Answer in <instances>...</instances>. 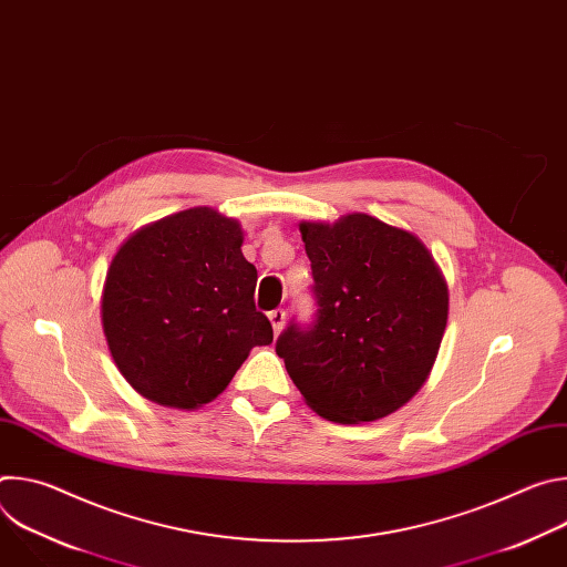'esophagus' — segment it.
Instances as JSON below:
<instances>
[{
    "label": "esophagus",
    "mask_w": 567,
    "mask_h": 567,
    "mask_svg": "<svg viewBox=\"0 0 567 567\" xmlns=\"http://www.w3.org/2000/svg\"><path fill=\"white\" fill-rule=\"evenodd\" d=\"M285 318H287L285 309H274V311H269V320H271V328H274L276 337H278L280 330L285 328Z\"/></svg>",
    "instance_id": "34e87169"
}]
</instances>
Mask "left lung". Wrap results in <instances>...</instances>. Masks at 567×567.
Returning a JSON list of instances; mask_svg holds the SVG:
<instances>
[{
    "mask_svg": "<svg viewBox=\"0 0 567 567\" xmlns=\"http://www.w3.org/2000/svg\"><path fill=\"white\" fill-rule=\"evenodd\" d=\"M318 318L276 346L307 406L330 422L388 417L422 390L435 365L449 285L424 241L365 213L300 221Z\"/></svg>",
    "mask_w": 567,
    "mask_h": 567,
    "instance_id": "obj_1",
    "label": "left lung"
}]
</instances>
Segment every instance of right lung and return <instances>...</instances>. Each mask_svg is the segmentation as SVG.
<instances>
[{
    "mask_svg": "<svg viewBox=\"0 0 567 567\" xmlns=\"http://www.w3.org/2000/svg\"><path fill=\"white\" fill-rule=\"evenodd\" d=\"M235 217L195 206L141 226L105 276L101 320L118 372L158 406L195 411L226 390L269 318Z\"/></svg>",
    "mask_w": 567,
    "mask_h": 567,
    "instance_id": "right-lung-1",
    "label": "right lung"
}]
</instances>
